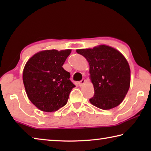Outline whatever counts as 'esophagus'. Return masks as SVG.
Instances as JSON below:
<instances>
[{
    "label": "esophagus",
    "mask_w": 151,
    "mask_h": 151,
    "mask_svg": "<svg viewBox=\"0 0 151 151\" xmlns=\"http://www.w3.org/2000/svg\"><path fill=\"white\" fill-rule=\"evenodd\" d=\"M85 81H86V80L85 78H83L82 79L81 81H80L78 82V85H79V86H83L84 84H85Z\"/></svg>",
    "instance_id": "34e87169"
}]
</instances>
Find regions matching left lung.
Here are the masks:
<instances>
[{"label":"left lung","instance_id":"1","mask_svg":"<svg viewBox=\"0 0 151 151\" xmlns=\"http://www.w3.org/2000/svg\"><path fill=\"white\" fill-rule=\"evenodd\" d=\"M76 52L85 57L90 66V77L94 89L90 103L103 110L119 105L131 83V70L124 56L106 45L78 49Z\"/></svg>","mask_w":151,"mask_h":151}]
</instances>
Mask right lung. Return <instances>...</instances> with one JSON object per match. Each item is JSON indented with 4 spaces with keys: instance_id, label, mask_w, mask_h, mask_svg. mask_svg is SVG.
Returning <instances> with one entry per match:
<instances>
[{
    "instance_id": "right-lung-1",
    "label": "right lung",
    "mask_w": 151,
    "mask_h": 151,
    "mask_svg": "<svg viewBox=\"0 0 151 151\" xmlns=\"http://www.w3.org/2000/svg\"><path fill=\"white\" fill-rule=\"evenodd\" d=\"M71 50H46L33 55L24 66L22 79L31 103L44 112L65 106L75 85L70 73L63 68Z\"/></svg>"
}]
</instances>
